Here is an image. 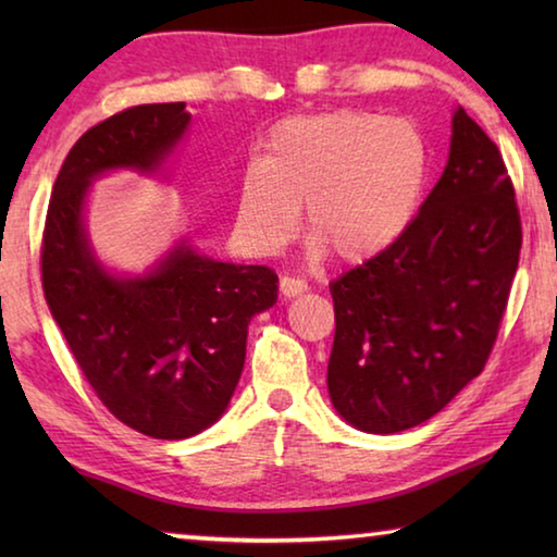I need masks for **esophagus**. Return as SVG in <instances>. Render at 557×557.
<instances>
[{"instance_id":"obj_1","label":"esophagus","mask_w":557,"mask_h":557,"mask_svg":"<svg viewBox=\"0 0 557 557\" xmlns=\"http://www.w3.org/2000/svg\"><path fill=\"white\" fill-rule=\"evenodd\" d=\"M309 289V285L301 277H292V275H285V277H280V292H282V297H287V299H292V297H297V295H301V292H307Z\"/></svg>"}]
</instances>
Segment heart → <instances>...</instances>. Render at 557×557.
I'll list each match as a JSON object with an SVG mask.
<instances>
[{
	"mask_svg": "<svg viewBox=\"0 0 557 557\" xmlns=\"http://www.w3.org/2000/svg\"><path fill=\"white\" fill-rule=\"evenodd\" d=\"M428 174L430 145L410 120L346 108L292 115L268 132L260 162L243 172L235 223L250 250L275 252L305 206L314 252L358 265L410 228Z\"/></svg>",
	"mask_w": 557,
	"mask_h": 557,
	"instance_id": "obj_1",
	"label": "heart"
}]
</instances>
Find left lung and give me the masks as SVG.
<instances>
[{
  "label": "left lung",
  "instance_id": "8db88e82",
  "mask_svg": "<svg viewBox=\"0 0 557 557\" xmlns=\"http://www.w3.org/2000/svg\"><path fill=\"white\" fill-rule=\"evenodd\" d=\"M521 215L504 157L457 108L449 159L403 238L329 289L326 385L373 435L420 425L484 371L511 295Z\"/></svg>",
  "mask_w": 557,
  "mask_h": 557
}]
</instances>
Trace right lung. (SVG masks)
<instances>
[{"label":"right lung","instance_id":"obj_1","mask_svg":"<svg viewBox=\"0 0 557 557\" xmlns=\"http://www.w3.org/2000/svg\"><path fill=\"white\" fill-rule=\"evenodd\" d=\"M191 122L184 102L117 112L90 127L53 184L41 240L44 295L75 363L127 428L184 440L228 408L250 319L277 299L265 265L199 256L184 240L145 277H115L92 256L83 206L110 169L157 172Z\"/></svg>","mask_w":557,"mask_h":557}]
</instances>
